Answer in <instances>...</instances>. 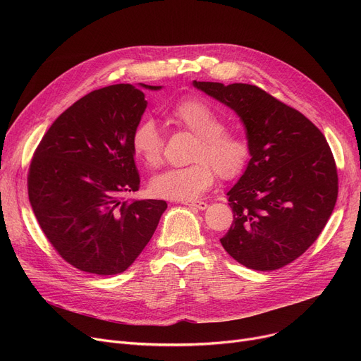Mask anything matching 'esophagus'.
<instances>
[{
  "label": "esophagus",
  "instance_id": "obj_1",
  "mask_svg": "<svg viewBox=\"0 0 361 361\" xmlns=\"http://www.w3.org/2000/svg\"><path fill=\"white\" fill-rule=\"evenodd\" d=\"M183 204L188 206V207H193V209H200V211H204L207 207V203L206 202H184Z\"/></svg>",
  "mask_w": 361,
  "mask_h": 361
}]
</instances>
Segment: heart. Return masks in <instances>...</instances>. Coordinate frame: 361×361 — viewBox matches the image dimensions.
Returning <instances> with one entry per match:
<instances>
[{
  "label": "heart",
  "instance_id": "1",
  "mask_svg": "<svg viewBox=\"0 0 361 361\" xmlns=\"http://www.w3.org/2000/svg\"><path fill=\"white\" fill-rule=\"evenodd\" d=\"M171 117L196 136L192 150L193 164L169 168L150 180V192L168 200L190 202L200 197L216 178L240 176L250 159V145L243 135L225 130L224 118L211 104L192 98L177 104ZM131 150L147 168L162 161V137L157 123L142 120L131 133Z\"/></svg>",
  "mask_w": 361,
  "mask_h": 361
}]
</instances>
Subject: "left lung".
<instances>
[{"instance_id": "obj_1", "label": "left lung", "mask_w": 361, "mask_h": 361, "mask_svg": "<svg viewBox=\"0 0 361 361\" xmlns=\"http://www.w3.org/2000/svg\"><path fill=\"white\" fill-rule=\"evenodd\" d=\"M193 86L237 114L250 145V161L226 193L234 221L222 247L249 269L286 267L316 241L335 207L338 176L325 136L257 86Z\"/></svg>"}]
</instances>
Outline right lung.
Wrapping results in <instances>:
<instances>
[{"label": "right lung", "instance_id": "right-lung-1", "mask_svg": "<svg viewBox=\"0 0 361 361\" xmlns=\"http://www.w3.org/2000/svg\"><path fill=\"white\" fill-rule=\"evenodd\" d=\"M142 89L93 90L56 118L37 146L27 177L33 214L54 249L80 271L117 275L154 235L166 202L124 200L137 192L131 133L147 106Z\"/></svg>", "mask_w": 361, "mask_h": 361}]
</instances>
